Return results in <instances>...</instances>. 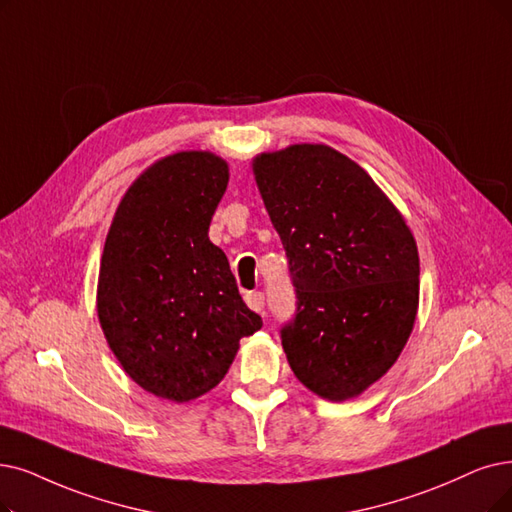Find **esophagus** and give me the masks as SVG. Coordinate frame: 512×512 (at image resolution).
<instances>
[{
  "label": "esophagus",
  "instance_id": "1",
  "mask_svg": "<svg viewBox=\"0 0 512 512\" xmlns=\"http://www.w3.org/2000/svg\"><path fill=\"white\" fill-rule=\"evenodd\" d=\"M245 302H248L252 311L264 313V294L262 292H248L245 294Z\"/></svg>",
  "mask_w": 512,
  "mask_h": 512
}]
</instances>
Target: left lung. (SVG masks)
<instances>
[{"instance_id":"obj_1","label":"left lung","mask_w":512,"mask_h":512,"mask_svg":"<svg viewBox=\"0 0 512 512\" xmlns=\"http://www.w3.org/2000/svg\"><path fill=\"white\" fill-rule=\"evenodd\" d=\"M252 168L298 298L281 327L292 372L323 399H353L391 370L412 334L416 239L372 176L332 147L260 153Z\"/></svg>"}]
</instances>
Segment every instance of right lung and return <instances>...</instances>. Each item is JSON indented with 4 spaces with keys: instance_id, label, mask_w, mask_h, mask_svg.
<instances>
[{
    "instance_id": "1",
    "label": "right lung",
    "mask_w": 512,
    "mask_h": 512,
    "mask_svg": "<svg viewBox=\"0 0 512 512\" xmlns=\"http://www.w3.org/2000/svg\"><path fill=\"white\" fill-rule=\"evenodd\" d=\"M227 161L180 151L155 161L121 199L100 258L96 309L109 349L147 393L185 403L229 372L262 327L208 237Z\"/></svg>"
}]
</instances>
